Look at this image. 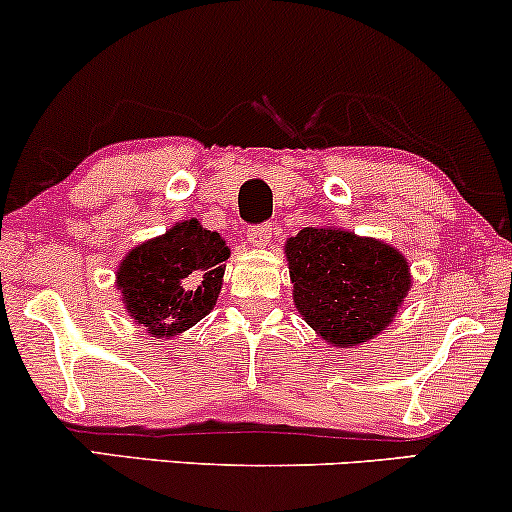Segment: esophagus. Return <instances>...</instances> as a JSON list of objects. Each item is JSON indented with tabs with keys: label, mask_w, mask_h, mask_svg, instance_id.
<instances>
[{
	"label": "esophagus",
	"mask_w": 512,
	"mask_h": 512,
	"mask_svg": "<svg viewBox=\"0 0 512 512\" xmlns=\"http://www.w3.org/2000/svg\"><path fill=\"white\" fill-rule=\"evenodd\" d=\"M248 240L252 248H267V243L272 240V229H269V224L252 226L248 231Z\"/></svg>",
	"instance_id": "esophagus-1"
}]
</instances>
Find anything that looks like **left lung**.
Segmentation results:
<instances>
[{"label":"left lung","mask_w":512,"mask_h":512,"mask_svg":"<svg viewBox=\"0 0 512 512\" xmlns=\"http://www.w3.org/2000/svg\"><path fill=\"white\" fill-rule=\"evenodd\" d=\"M283 250L295 310L336 348L377 338L412 286L403 252L338 226H307L288 238Z\"/></svg>","instance_id":"left-lung-1"}]
</instances>
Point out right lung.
Segmentation results:
<instances>
[{
	"label": "right lung",
	"mask_w": 512,
	"mask_h": 512,
	"mask_svg": "<svg viewBox=\"0 0 512 512\" xmlns=\"http://www.w3.org/2000/svg\"><path fill=\"white\" fill-rule=\"evenodd\" d=\"M229 245L197 219L135 245L116 269L123 307L145 334L176 338L217 305Z\"/></svg>",
	"instance_id": "obj_1"
}]
</instances>
